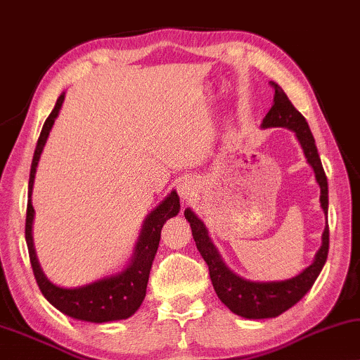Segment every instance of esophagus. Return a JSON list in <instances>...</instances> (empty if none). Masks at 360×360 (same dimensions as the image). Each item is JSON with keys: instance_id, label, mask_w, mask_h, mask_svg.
Returning <instances> with one entry per match:
<instances>
[{"instance_id": "obj_1", "label": "esophagus", "mask_w": 360, "mask_h": 360, "mask_svg": "<svg viewBox=\"0 0 360 360\" xmlns=\"http://www.w3.org/2000/svg\"><path fill=\"white\" fill-rule=\"evenodd\" d=\"M192 191H194V186H192V182L189 179H182L179 182L178 192H179L182 198H189L191 194H192Z\"/></svg>"}]
</instances>
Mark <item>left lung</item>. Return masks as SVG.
I'll return each mask as SVG.
<instances>
[{"label":"left lung","instance_id":"1","mask_svg":"<svg viewBox=\"0 0 360 360\" xmlns=\"http://www.w3.org/2000/svg\"><path fill=\"white\" fill-rule=\"evenodd\" d=\"M271 87L275 89V98H273L270 111L264 117L262 127H288L296 134L307 163L314 168L315 179L320 186V205L326 214L328 213V182H326L323 166L320 162L315 139L305 117L294 108L280 85L271 82ZM184 217L191 223L197 249L208 265L214 292L231 312L244 319H273L291 309L314 286L325 265L326 257H328L330 229L326 224L325 231L321 234V248L315 255L314 264L305 268L302 273L284 281H249L238 276L226 266L212 239L208 238L205 224L200 218H197V214L191 208H186Z\"/></svg>","mask_w":360,"mask_h":360}]
</instances>
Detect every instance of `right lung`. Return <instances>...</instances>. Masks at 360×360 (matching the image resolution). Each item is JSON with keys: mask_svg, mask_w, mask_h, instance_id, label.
Returning <instances> with one entry per match:
<instances>
[{"mask_svg": "<svg viewBox=\"0 0 360 360\" xmlns=\"http://www.w3.org/2000/svg\"><path fill=\"white\" fill-rule=\"evenodd\" d=\"M64 101V94L60 95L56 100V105L50 116L46 117L45 124L41 127L39 142L34 153L30 166V178H29V200H27V217H25V240L27 249H29V257L34 276L39 284L40 291L45 299L51 305L69 317L92 321V323H106V321L124 320L131 315L136 314V310L141 307L143 297L147 292V283L150 268L155 259V254L158 250L160 234L166 219L176 217L179 213V195L176 191H171V194L155 208V210L147 214L143 221L141 236H139L134 257L131 264L127 265L126 270L112 276L101 278L90 284H84L79 288H60L53 284L48 278L43 275L39 260L35 255L34 239H32V223H34L35 210L32 207V189H34V179L37 165H39L41 150L45 147L58 112L61 110Z\"/></svg>", "mask_w": 360, "mask_h": 360, "instance_id": "add662e5", "label": "right lung"}]
</instances>
